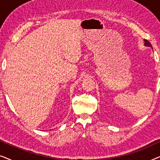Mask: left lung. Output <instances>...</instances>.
<instances>
[{"label": "left lung", "mask_w": 160, "mask_h": 160, "mask_svg": "<svg viewBox=\"0 0 160 160\" xmlns=\"http://www.w3.org/2000/svg\"><path fill=\"white\" fill-rule=\"evenodd\" d=\"M144 42H145V43H144V45H145L146 47H148L152 48V44H151V43L149 42V41L146 40V39H144Z\"/></svg>", "instance_id": "left-lung-1"}]
</instances>
